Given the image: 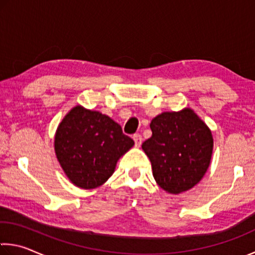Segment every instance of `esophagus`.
Returning a JSON list of instances; mask_svg holds the SVG:
<instances>
[{
	"mask_svg": "<svg viewBox=\"0 0 255 255\" xmlns=\"http://www.w3.org/2000/svg\"><path fill=\"white\" fill-rule=\"evenodd\" d=\"M132 139H134L136 147H139L140 144H142V136H140L139 134H134V136H132Z\"/></svg>",
	"mask_w": 255,
	"mask_h": 255,
	"instance_id": "1",
	"label": "esophagus"
}]
</instances>
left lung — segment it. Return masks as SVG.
I'll return each instance as SVG.
<instances>
[{
	"instance_id": "left-lung-1",
	"label": "left lung",
	"mask_w": 255,
	"mask_h": 255,
	"mask_svg": "<svg viewBox=\"0 0 255 255\" xmlns=\"http://www.w3.org/2000/svg\"><path fill=\"white\" fill-rule=\"evenodd\" d=\"M152 136L142 144L156 184L169 194H180L199 184L211 162L213 137L191 108L162 112L149 125Z\"/></svg>"
}]
</instances>
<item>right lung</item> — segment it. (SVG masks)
I'll list each match as a JSON object with an SVG mask.
<instances>
[{"label":"right lung","instance_id":"right-lung-1","mask_svg":"<svg viewBox=\"0 0 255 255\" xmlns=\"http://www.w3.org/2000/svg\"><path fill=\"white\" fill-rule=\"evenodd\" d=\"M134 144L110 117L79 104L64 116L54 136L55 155L63 172L83 189L106 183Z\"/></svg>","mask_w":255,"mask_h":255}]
</instances>
